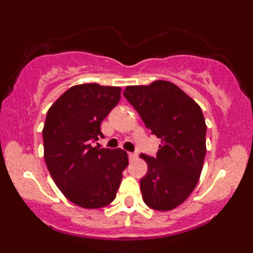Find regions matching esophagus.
Listing matches in <instances>:
<instances>
[{
    "instance_id": "1",
    "label": "esophagus",
    "mask_w": 253,
    "mask_h": 253,
    "mask_svg": "<svg viewBox=\"0 0 253 253\" xmlns=\"http://www.w3.org/2000/svg\"><path fill=\"white\" fill-rule=\"evenodd\" d=\"M128 158H129V161H133V159H135L136 158V153L128 152Z\"/></svg>"
}]
</instances>
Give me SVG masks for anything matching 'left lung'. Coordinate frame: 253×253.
<instances>
[{
	"label": "left lung",
	"instance_id": "left-lung-1",
	"mask_svg": "<svg viewBox=\"0 0 253 253\" xmlns=\"http://www.w3.org/2000/svg\"><path fill=\"white\" fill-rule=\"evenodd\" d=\"M124 96L161 145L157 157L141 153L147 173L140 179L144 202L156 211L178 207L195 189L206 156L205 117L200 106L176 84L155 81L128 85Z\"/></svg>",
	"mask_w": 253,
	"mask_h": 253
}]
</instances>
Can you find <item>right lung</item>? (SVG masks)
I'll use <instances>...</instances> for the list:
<instances>
[{"mask_svg": "<svg viewBox=\"0 0 253 253\" xmlns=\"http://www.w3.org/2000/svg\"><path fill=\"white\" fill-rule=\"evenodd\" d=\"M121 98L120 86H71L48 109L42 128L43 157L63 195L86 210L114 201L128 165L126 151L92 147L101 123Z\"/></svg>", "mask_w": 253, "mask_h": 253, "instance_id": "right-lung-1", "label": "right lung"}]
</instances>
